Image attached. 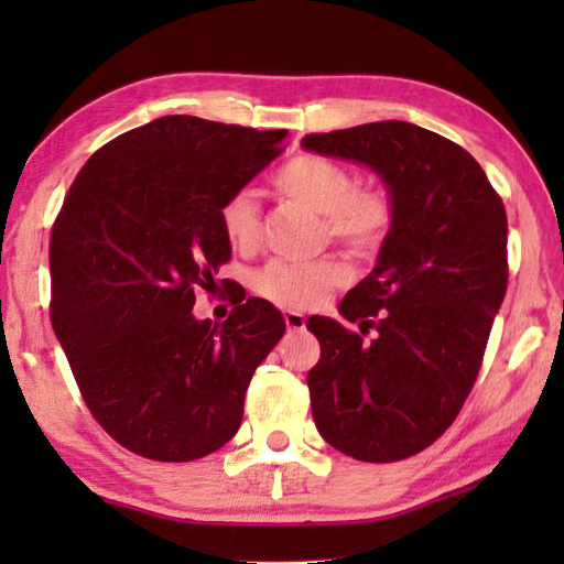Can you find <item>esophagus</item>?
I'll return each mask as SVG.
<instances>
[{"label":"esophagus","mask_w":564,"mask_h":564,"mask_svg":"<svg viewBox=\"0 0 564 564\" xmlns=\"http://www.w3.org/2000/svg\"><path fill=\"white\" fill-rule=\"evenodd\" d=\"M283 321H285V328H289V330H303L305 328V316L299 311H285Z\"/></svg>","instance_id":"34e87169"}]
</instances>
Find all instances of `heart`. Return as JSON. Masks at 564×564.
<instances>
[{
	"label": "heart",
	"mask_w": 564,
	"mask_h": 564,
	"mask_svg": "<svg viewBox=\"0 0 564 564\" xmlns=\"http://www.w3.org/2000/svg\"><path fill=\"white\" fill-rule=\"evenodd\" d=\"M273 186L281 196L323 214V228L333 241L352 253H370L383 243L393 224V204L380 188L356 186L348 166L323 156H299L273 174ZM253 191H236L218 212L226 241L236 251H251L259 243L261 221ZM346 263L326 256L311 263L275 259L256 273L253 289L265 301L281 308H311L346 281Z\"/></svg>",
	"instance_id": "b5f03b06"
}]
</instances>
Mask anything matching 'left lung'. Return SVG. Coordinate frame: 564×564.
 I'll return each mask as SVG.
<instances>
[{"instance_id": "obj_1", "label": "left lung", "mask_w": 564, "mask_h": 564, "mask_svg": "<svg viewBox=\"0 0 564 564\" xmlns=\"http://www.w3.org/2000/svg\"><path fill=\"white\" fill-rule=\"evenodd\" d=\"M301 147L368 166L393 204L376 269L338 308L375 336L305 323L321 343L313 420L356 460H403L451 427L475 383L508 289V216L480 164L415 123L308 133Z\"/></svg>"}]
</instances>
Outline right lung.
Listing matches in <instances>:
<instances>
[{"mask_svg":"<svg viewBox=\"0 0 564 564\" xmlns=\"http://www.w3.org/2000/svg\"><path fill=\"white\" fill-rule=\"evenodd\" d=\"M285 133L161 117L101 147L64 198L50 243L52 326L91 415L131 453L188 463L241 425L283 316L263 299L221 326L191 308L231 259L218 212L281 154Z\"/></svg>","mask_w":564,"mask_h":564,"instance_id":"obj_1","label":"right lung"}]
</instances>
